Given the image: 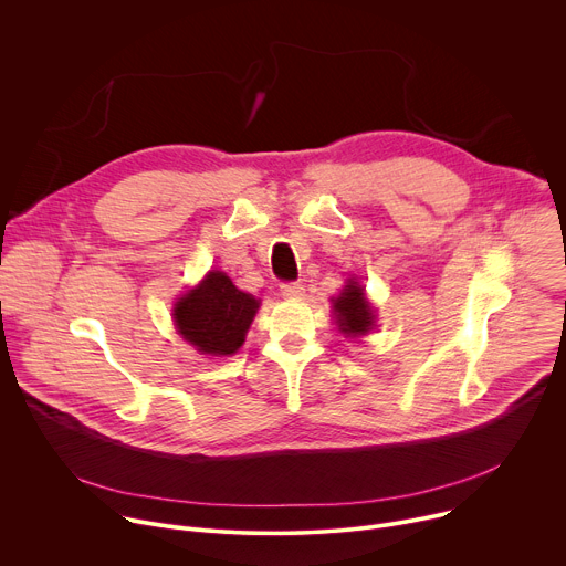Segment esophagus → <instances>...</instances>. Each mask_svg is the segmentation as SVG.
Wrapping results in <instances>:
<instances>
[{
  "label": "esophagus",
  "instance_id": "34e87169",
  "mask_svg": "<svg viewBox=\"0 0 566 566\" xmlns=\"http://www.w3.org/2000/svg\"><path fill=\"white\" fill-rule=\"evenodd\" d=\"M280 291L284 297H302L304 295V286L300 282H282Z\"/></svg>",
  "mask_w": 566,
  "mask_h": 566
}]
</instances>
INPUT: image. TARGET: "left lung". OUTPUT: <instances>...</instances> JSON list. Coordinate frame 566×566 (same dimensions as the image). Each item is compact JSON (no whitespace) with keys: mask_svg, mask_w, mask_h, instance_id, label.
Listing matches in <instances>:
<instances>
[{"mask_svg":"<svg viewBox=\"0 0 566 566\" xmlns=\"http://www.w3.org/2000/svg\"><path fill=\"white\" fill-rule=\"evenodd\" d=\"M334 311L338 315V325L345 334L356 336V334H367L371 329V306L365 297V291L356 284L349 282L340 297L334 302Z\"/></svg>","mask_w":566,"mask_h":566,"instance_id":"1","label":"left lung"}]
</instances>
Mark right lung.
I'll use <instances>...</instances> for the list:
<instances>
[{
    "label": "right lung",
    "instance_id": "right-lung-1",
    "mask_svg": "<svg viewBox=\"0 0 566 566\" xmlns=\"http://www.w3.org/2000/svg\"><path fill=\"white\" fill-rule=\"evenodd\" d=\"M260 302L239 291L226 273L212 271L175 306L181 336L203 354L228 356L244 345Z\"/></svg>",
    "mask_w": 566,
    "mask_h": 566
}]
</instances>
